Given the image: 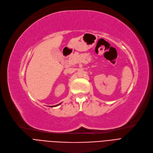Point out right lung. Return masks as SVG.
<instances>
[{"label":"right lung","mask_w":153,"mask_h":153,"mask_svg":"<svg viewBox=\"0 0 153 153\" xmlns=\"http://www.w3.org/2000/svg\"><path fill=\"white\" fill-rule=\"evenodd\" d=\"M61 103H60V104H57V105H52V106H50V107H56V106H57V105H60Z\"/></svg>","instance_id":"add662e5"}]
</instances>
